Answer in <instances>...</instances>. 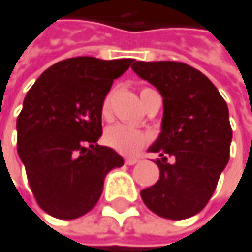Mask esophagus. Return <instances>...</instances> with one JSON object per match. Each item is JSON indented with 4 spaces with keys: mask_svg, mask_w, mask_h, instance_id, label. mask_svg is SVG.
I'll return each instance as SVG.
<instances>
[{
    "mask_svg": "<svg viewBox=\"0 0 252 252\" xmlns=\"http://www.w3.org/2000/svg\"><path fill=\"white\" fill-rule=\"evenodd\" d=\"M137 162H140V158H135V157H128V158H126V165H135Z\"/></svg>",
    "mask_w": 252,
    "mask_h": 252,
    "instance_id": "34e87169",
    "label": "esophagus"
}]
</instances>
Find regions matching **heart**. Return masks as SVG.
Returning a JSON list of instances; mask_svg holds the SVG:
<instances>
[{
	"mask_svg": "<svg viewBox=\"0 0 252 252\" xmlns=\"http://www.w3.org/2000/svg\"><path fill=\"white\" fill-rule=\"evenodd\" d=\"M148 91H153V90L144 88L141 91V95H144ZM110 110H111V95H107L102 102V115L108 117ZM104 141L112 150L126 156H131L140 151L145 145V142L148 141V135L138 128H134L126 124H115L105 129Z\"/></svg>",
	"mask_w": 252,
	"mask_h": 252,
	"instance_id": "heart-1",
	"label": "heart"
}]
</instances>
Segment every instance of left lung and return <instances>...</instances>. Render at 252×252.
Instances as JSON below:
<instances>
[{
  "instance_id": "8db88e82",
  "label": "left lung",
  "mask_w": 252,
  "mask_h": 252,
  "mask_svg": "<svg viewBox=\"0 0 252 252\" xmlns=\"http://www.w3.org/2000/svg\"><path fill=\"white\" fill-rule=\"evenodd\" d=\"M131 68L156 87L164 104L161 132L148 148L159 154V180L141 198L162 218H189L207 205L229 159L227 102L202 72L183 63L135 61Z\"/></svg>"
}]
</instances>
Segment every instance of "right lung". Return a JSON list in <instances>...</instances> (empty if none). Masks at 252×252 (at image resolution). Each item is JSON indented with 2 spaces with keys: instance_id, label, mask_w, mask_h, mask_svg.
Returning a JSON list of instances; mask_svg holds the SVG:
<instances>
[{
  "instance_id": "obj_1",
  "label": "right lung",
  "mask_w": 252,
  "mask_h": 252,
  "mask_svg": "<svg viewBox=\"0 0 252 252\" xmlns=\"http://www.w3.org/2000/svg\"><path fill=\"white\" fill-rule=\"evenodd\" d=\"M131 58L75 57L45 69L24 98L17 118L18 156L38 205L60 220L94 208L105 175L124 165L102 135V102Z\"/></svg>"
}]
</instances>
